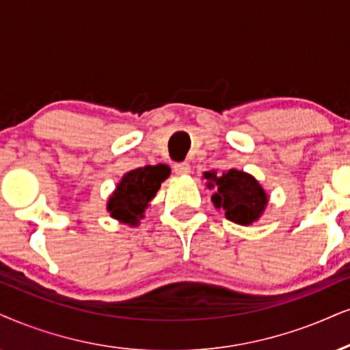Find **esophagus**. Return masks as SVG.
<instances>
[{"mask_svg":"<svg viewBox=\"0 0 350 350\" xmlns=\"http://www.w3.org/2000/svg\"><path fill=\"white\" fill-rule=\"evenodd\" d=\"M189 170H191V167H189L188 162H178L174 165V172L176 175H187L189 174Z\"/></svg>","mask_w":350,"mask_h":350,"instance_id":"34e87169","label":"esophagus"}]
</instances>
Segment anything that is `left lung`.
Returning a JSON list of instances; mask_svg holds the SVG:
<instances>
[{
	"instance_id": "obj_1",
	"label": "left lung",
	"mask_w": 350,
	"mask_h": 350,
	"mask_svg": "<svg viewBox=\"0 0 350 350\" xmlns=\"http://www.w3.org/2000/svg\"><path fill=\"white\" fill-rule=\"evenodd\" d=\"M208 188L214 189L213 200L217 209L226 211L228 221L250 226L261 217L267 204V195L258 180L247 172L230 170L215 174L204 172Z\"/></svg>"
}]
</instances>
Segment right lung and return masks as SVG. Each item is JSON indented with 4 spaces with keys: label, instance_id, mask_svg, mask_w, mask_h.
I'll list each match as a JSON object with an SVG mask.
<instances>
[{
    "label": "right lung",
    "instance_id": "1",
    "mask_svg": "<svg viewBox=\"0 0 350 350\" xmlns=\"http://www.w3.org/2000/svg\"><path fill=\"white\" fill-rule=\"evenodd\" d=\"M170 175L167 165H146L128 172L116 185L113 195L109 198L107 211L116 221L136 227L149 202L161 188V183Z\"/></svg>",
    "mask_w": 350,
    "mask_h": 350
}]
</instances>
